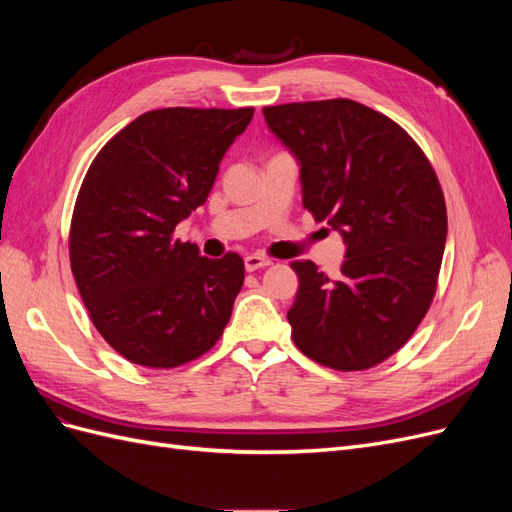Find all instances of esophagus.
I'll return each mask as SVG.
<instances>
[{
    "instance_id": "esophagus-1",
    "label": "esophagus",
    "mask_w": 512,
    "mask_h": 512,
    "mask_svg": "<svg viewBox=\"0 0 512 512\" xmlns=\"http://www.w3.org/2000/svg\"><path fill=\"white\" fill-rule=\"evenodd\" d=\"M271 265V260L269 258H265V256H260V254H250V256H245V269L247 271H258V269H265V267H269Z\"/></svg>"
}]
</instances>
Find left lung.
Masks as SVG:
<instances>
[{"label":"left lung","instance_id":"obj_1","mask_svg":"<svg viewBox=\"0 0 512 512\" xmlns=\"http://www.w3.org/2000/svg\"><path fill=\"white\" fill-rule=\"evenodd\" d=\"M262 113L301 164L303 207L346 241L337 280L312 260L290 262L294 344L337 371L376 367L412 337L438 288L446 203L436 170L399 123L348 98Z\"/></svg>","mask_w":512,"mask_h":512}]
</instances>
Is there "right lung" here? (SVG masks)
Instances as JSON below:
<instances>
[{
	"label": "right lung",
	"instance_id": "obj_1",
	"mask_svg": "<svg viewBox=\"0 0 512 512\" xmlns=\"http://www.w3.org/2000/svg\"><path fill=\"white\" fill-rule=\"evenodd\" d=\"M252 106L158 108L130 121L91 162L70 222V267L89 318L123 359L173 369L222 337L243 258L211 260L175 226L207 200Z\"/></svg>",
	"mask_w": 512,
	"mask_h": 512
}]
</instances>
